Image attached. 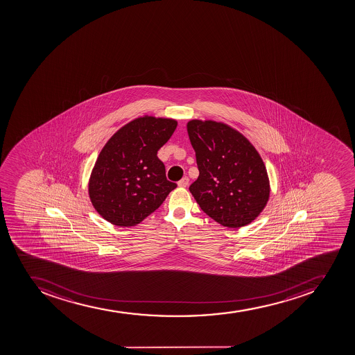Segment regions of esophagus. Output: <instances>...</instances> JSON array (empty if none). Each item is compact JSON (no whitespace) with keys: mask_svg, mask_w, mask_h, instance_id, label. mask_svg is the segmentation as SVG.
I'll use <instances>...</instances> for the list:
<instances>
[{"mask_svg":"<svg viewBox=\"0 0 355 355\" xmlns=\"http://www.w3.org/2000/svg\"><path fill=\"white\" fill-rule=\"evenodd\" d=\"M189 184V177H184V178L180 179L178 182L179 187H187Z\"/></svg>","mask_w":355,"mask_h":355,"instance_id":"obj_1","label":"esophagus"}]
</instances>
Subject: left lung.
I'll list each match as a JSON object with an SVG mask.
<instances>
[{"mask_svg": "<svg viewBox=\"0 0 355 355\" xmlns=\"http://www.w3.org/2000/svg\"><path fill=\"white\" fill-rule=\"evenodd\" d=\"M198 178L189 191L202 210L223 226L252 223L269 200L267 169L248 138L223 123L191 120Z\"/></svg>", "mask_w": 355, "mask_h": 355, "instance_id": "obj_1", "label": "left lung"}]
</instances>
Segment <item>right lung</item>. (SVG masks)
<instances>
[{
  "label": "right lung",
  "instance_id": "add662e5",
  "mask_svg": "<svg viewBox=\"0 0 355 355\" xmlns=\"http://www.w3.org/2000/svg\"><path fill=\"white\" fill-rule=\"evenodd\" d=\"M176 127V120L141 116L104 145L88 184L92 204L102 218L116 226H135L176 189L157 157Z\"/></svg>",
  "mask_w": 355,
  "mask_h": 355
}]
</instances>
